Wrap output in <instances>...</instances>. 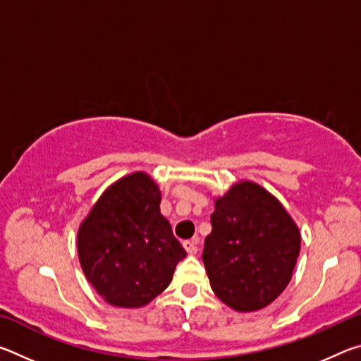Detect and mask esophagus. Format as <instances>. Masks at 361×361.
Listing matches in <instances>:
<instances>
[{"label":"esophagus","mask_w":361,"mask_h":361,"mask_svg":"<svg viewBox=\"0 0 361 361\" xmlns=\"http://www.w3.org/2000/svg\"><path fill=\"white\" fill-rule=\"evenodd\" d=\"M197 243H199V239L185 240L183 242V247H185V250L189 255H194V253H197Z\"/></svg>","instance_id":"esophagus-1"}]
</instances>
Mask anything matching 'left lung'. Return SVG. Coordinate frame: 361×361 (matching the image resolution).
I'll use <instances>...</instances> for the list:
<instances>
[{
	"label": "left lung",
	"mask_w": 361,
	"mask_h": 361,
	"mask_svg": "<svg viewBox=\"0 0 361 361\" xmlns=\"http://www.w3.org/2000/svg\"><path fill=\"white\" fill-rule=\"evenodd\" d=\"M202 261L212 290L229 307L252 312L290 283L301 235L282 204L252 181L215 202Z\"/></svg>",
	"instance_id": "obj_1"
}]
</instances>
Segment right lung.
I'll list each match as a JSON object with an SVG mask.
<instances>
[{"label":"right lung","mask_w":361,"mask_h":361,"mask_svg":"<svg viewBox=\"0 0 361 361\" xmlns=\"http://www.w3.org/2000/svg\"><path fill=\"white\" fill-rule=\"evenodd\" d=\"M161 192L148 175H127L108 188L78 232L82 271L118 307H142L172 282L186 252L159 210Z\"/></svg>","instance_id":"add662e5"}]
</instances>
